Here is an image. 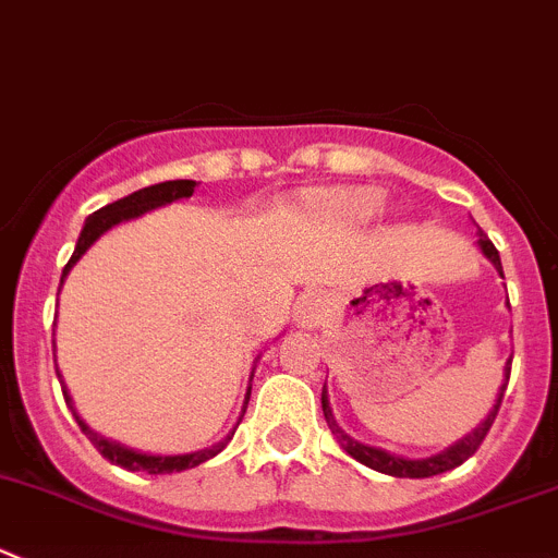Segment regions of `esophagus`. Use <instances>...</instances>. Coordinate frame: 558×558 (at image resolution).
Listing matches in <instances>:
<instances>
[{
  "mask_svg": "<svg viewBox=\"0 0 558 558\" xmlns=\"http://www.w3.org/2000/svg\"><path fill=\"white\" fill-rule=\"evenodd\" d=\"M322 316H325V300L319 294L303 296V303L296 308V319L303 322V325H316Z\"/></svg>",
  "mask_w": 558,
  "mask_h": 558,
  "instance_id": "34e87169",
  "label": "esophagus"
}]
</instances>
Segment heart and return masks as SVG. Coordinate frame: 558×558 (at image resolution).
Segmentation results:
<instances>
[{
  "label": "heart",
  "instance_id": "1",
  "mask_svg": "<svg viewBox=\"0 0 558 558\" xmlns=\"http://www.w3.org/2000/svg\"><path fill=\"white\" fill-rule=\"evenodd\" d=\"M383 206V192L372 186H343V190H327L314 197V208L325 217L338 222H366L377 215Z\"/></svg>",
  "mask_w": 558,
  "mask_h": 558
}]
</instances>
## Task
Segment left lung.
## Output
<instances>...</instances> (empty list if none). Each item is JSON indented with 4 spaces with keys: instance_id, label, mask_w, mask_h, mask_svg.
<instances>
[{
    "instance_id": "obj_1",
    "label": "left lung",
    "mask_w": 558,
    "mask_h": 558,
    "mask_svg": "<svg viewBox=\"0 0 558 558\" xmlns=\"http://www.w3.org/2000/svg\"><path fill=\"white\" fill-rule=\"evenodd\" d=\"M478 247H482V253L487 255L493 262V267L498 269V272L504 275L501 269V255H498L496 244L487 239V233L478 231ZM509 372H512V361L507 363V368H504V385H501V393H498L496 404H493L490 415L482 421V424L476 426V429L471 432V435H465L460 440V444L449 446L446 451H440V454L435 457H426V460H408V457H397V454H388V451L383 449H374V446H366V444H357V440H352L347 432L341 429V426L336 424V418H332V410H330V402H327V385L322 388V410H325V421L327 426H330V432L336 435V440L341 444V449L347 451L350 457H355L357 462H363V465H368L372 471H379V473H388V476H397V478H426V476H437V473H446L451 471V468L462 465V462L468 460V457L476 454V449L482 446V440L487 437V432H490L493 421H496L498 415V408H501V399H504V390H507V383H509Z\"/></svg>"
}]
</instances>
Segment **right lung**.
<instances>
[{
	"instance_id": "right-lung-1",
	"label": "right lung",
	"mask_w": 558,
	"mask_h": 558,
	"mask_svg": "<svg viewBox=\"0 0 558 558\" xmlns=\"http://www.w3.org/2000/svg\"><path fill=\"white\" fill-rule=\"evenodd\" d=\"M192 192H195V181H190V179L161 181V184L145 186V190L132 192V195L121 197V201H114V203H109V206L93 211V215L85 220V228H82L80 242H76V250H74V255H71V262H68L65 269H62L60 289H62V280H65V275L71 272V267L80 262L82 255L87 253V247H90V244L96 242L104 231H109V228L118 226V222H123V220H134V217L145 215V211H150V208H159V206H165V203L179 201V197H190ZM57 377H60V374H57ZM250 379H253V374H250ZM60 385H62V377H60ZM62 397H65L68 408L74 410V402H71V397H68L65 385H62ZM247 399H250V388H247V397H244L242 415H244V410H247ZM242 415H239V421H242ZM74 418H76V424L82 426V432L87 435V440H90V444L101 451V457H107L112 465H121V468H126V471H145V473H179V471H186V468L201 465V462H206V460H211L215 454H220V451L228 446V440L233 437V432H231V435L222 437L220 444L211 446V449L192 451V454L159 457V454H143V451L126 449V446L114 444V440H107L104 435L93 432L90 426L80 418V413H76V410H74Z\"/></svg>"
}]
</instances>
